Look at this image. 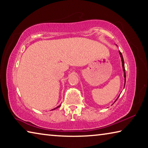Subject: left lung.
<instances>
[{"label":"left lung","mask_w":148,"mask_h":148,"mask_svg":"<svg viewBox=\"0 0 148 148\" xmlns=\"http://www.w3.org/2000/svg\"><path fill=\"white\" fill-rule=\"evenodd\" d=\"M119 55L121 57V61H122V66H123V70L124 71V77H125V82H126V74H125V65H124V60L123 58V56L121 52L119 51Z\"/></svg>","instance_id":"obj_1"}]
</instances>
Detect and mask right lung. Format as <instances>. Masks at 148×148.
I'll list each match as a JSON object with an SVG mask.
<instances>
[{"instance_id": "add662e5", "label": "right lung", "mask_w": 148, "mask_h": 148, "mask_svg": "<svg viewBox=\"0 0 148 148\" xmlns=\"http://www.w3.org/2000/svg\"><path fill=\"white\" fill-rule=\"evenodd\" d=\"M60 106H59L58 107H57V108H59V107H60ZM54 108V109H53V110H55V109H56V108Z\"/></svg>"}]
</instances>
